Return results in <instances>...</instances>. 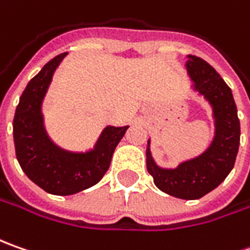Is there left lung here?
Segmentation results:
<instances>
[{
    "instance_id": "left-lung-1",
    "label": "left lung",
    "mask_w": 250,
    "mask_h": 250,
    "mask_svg": "<svg viewBox=\"0 0 250 250\" xmlns=\"http://www.w3.org/2000/svg\"><path fill=\"white\" fill-rule=\"evenodd\" d=\"M187 69L199 93L211 103L216 115V138L197 159L182 163L175 169H163L154 164L147 150V171L156 187L179 199H199L217 188L235 164L239 147V120L231 89L205 60L189 55Z\"/></svg>"
}]
</instances>
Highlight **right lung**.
<instances>
[{
  "label": "right lung",
  "instance_id": "1",
  "mask_svg": "<svg viewBox=\"0 0 250 250\" xmlns=\"http://www.w3.org/2000/svg\"><path fill=\"white\" fill-rule=\"evenodd\" d=\"M66 53L54 57L27 83L15 111L16 159L24 174L48 193L66 196L96 185L110 167L112 153L128 126H107L90 153H69L54 146L42 124L40 105L53 73Z\"/></svg>",
  "mask_w": 250,
  "mask_h": 250
}]
</instances>
